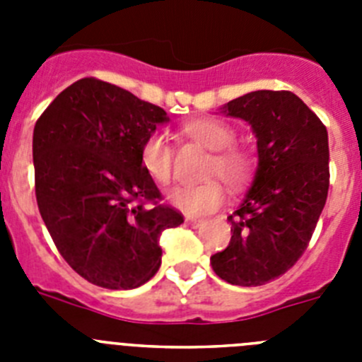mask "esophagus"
I'll return each mask as SVG.
<instances>
[{
	"instance_id": "obj_1",
	"label": "esophagus",
	"mask_w": 362,
	"mask_h": 362,
	"mask_svg": "<svg viewBox=\"0 0 362 362\" xmlns=\"http://www.w3.org/2000/svg\"><path fill=\"white\" fill-rule=\"evenodd\" d=\"M185 223H187L188 226H192V228H201V226H204V221L192 219V217H187V219H185Z\"/></svg>"
}]
</instances>
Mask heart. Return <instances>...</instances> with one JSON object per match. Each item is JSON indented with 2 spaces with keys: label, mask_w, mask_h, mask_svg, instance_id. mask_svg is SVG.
Listing matches in <instances>:
<instances>
[{
  "label": "heart",
  "mask_w": 362,
  "mask_h": 362,
  "mask_svg": "<svg viewBox=\"0 0 362 362\" xmlns=\"http://www.w3.org/2000/svg\"><path fill=\"white\" fill-rule=\"evenodd\" d=\"M183 134L214 152L206 168V177H219L230 188L245 185L254 170V159L246 150L232 146L235 130L230 124L212 117L194 119L183 127ZM141 165L146 174L158 185L170 183L174 166V148L168 137L152 132L141 145ZM168 201L188 216H206L225 203V190L217 181L199 185H179L168 192Z\"/></svg>",
  "instance_id": "b5f03b06"
}]
</instances>
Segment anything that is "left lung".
<instances>
[{
  "label": "left lung",
  "instance_id": "1",
  "mask_svg": "<svg viewBox=\"0 0 362 362\" xmlns=\"http://www.w3.org/2000/svg\"><path fill=\"white\" fill-rule=\"evenodd\" d=\"M257 137V170L239 209L232 239L210 257L221 279L261 286L288 272L306 250L330 187L328 132L293 92L255 90L223 107Z\"/></svg>",
  "mask_w": 362,
  "mask_h": 362
}]
</instances>
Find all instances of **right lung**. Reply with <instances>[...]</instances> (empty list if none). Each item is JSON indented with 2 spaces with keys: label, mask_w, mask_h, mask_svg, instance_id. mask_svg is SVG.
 <instances>
[{
  "label": "right lung",
  "mask_w": 362,
  "mask_h": 362,
  "mask_svg": "<svg viewBox=\"0 0 362 362\" xmlns=\"http://www.w3.org/2000/svg\"><path fill=\"white\" fill-rule=\"evenodd\" d=\"M161 107L95 78L66 86L32 137L37 209L66 263L95 286L130 290L161 267L163 230L183 223L141 165ZM152 204V207H146Z\"/></svg>",
  "instance_id": "obj_1"
}]
</instances>
